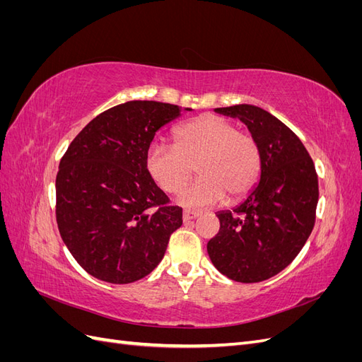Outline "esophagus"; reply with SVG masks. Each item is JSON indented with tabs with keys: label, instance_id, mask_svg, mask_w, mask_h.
Instances as JSON below:
<instances>
[{
	"label": "esophagus",
	"instance_id": "1",
	"mask_svg": "<svg viewBox=\"0 0 362 362\" xmlns=\"http://www.w3.org/2000/svg\"><path fill=\"white\" fill-rule=\"evenodd\" d=\"M198 216H199L198 211L184 210V211H182V221H184V222H189V221H192V218H196Z\"/></svg>",
	"mask_w": 362,
	"mask_h": 362
}]
</instances>
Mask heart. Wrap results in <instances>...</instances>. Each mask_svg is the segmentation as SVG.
<instances>
[{
    "label": "heart",
    "mask_w": 362,
    "mask_h": 362,
    "mask_svg": "<svg viewBox=\"0 0 362 362\" xmlns=\"http://www.w3.org/2000/svg\"><path fill=\"white\" fill-rule=\"evenodd\" d=\"M173 140V148L151 145L145 166L166 193H178L196 169L199 178L178 196L181 205L213 206L223 198L235 202L258 178L261 158L255 139L221 116L202 115L190 120L175 129Z\"/></svg>",
    "instance_id": "1"
}]
</instances>
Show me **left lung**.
Segmentation results:
<instances>
[{
	"label": "left lung",
	"mask_w": 362,
	"mask_h": 362,
	"mask_svg": "<svg viewBox=\"0 0 362 362\" xmlns=\"http://www.w3.org/2000/svg\"><path fill=\"white\" fill-rule=\"evenodd\" d=\"M247 127L259 148V181L231 211L216 213L221 229L206 245L214 267L237 282L278 275L308 240L319 201L314 163L293 131L250 104L214 108Z\"/></svg>",
	"instance_id": "8db88e82"
}]
</instances>
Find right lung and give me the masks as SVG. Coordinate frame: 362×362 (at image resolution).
<instances>
[{
    "label": "right lung",
    "instance_id": "right-lung-1",
    "mask_svg": "<svg viewBox=\"0 0 362 362\" xmlns=\"http://www.w3.org/2000/svg\"><path fill=\"white\" fill-rule=\"evenodd\" d=\"M173 104L128 101L90 120L60 160L56 217L62 240L96 279L129 284L154 270L182 208L152 181L146 151L181 112Z\"/></svg>",
    "mask_w": 362,
    "mask_h": 362
}]
</instances>
